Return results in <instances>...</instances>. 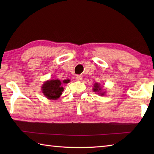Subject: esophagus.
Returning a JSON list of instances; mask_svg holds the SVG:
<instances>
[{
	"label": "esophagus",
	"instance_id": "esophagus-1",
	"mask_svg": "<svg viewBox=\"0 0 154 154\" xmlns=\"http://www.w3.org/2000/svg\"><path fill=\"white\" fill-rule=\"evenodd\" d=\"M76 79L77 81H81V80H82V76H81V75H77L76 76Z\"/></svg>",
	"mask_w": 154,
	"mask_h": 154
}]
</instances>
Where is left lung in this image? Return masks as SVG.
<instances>
[{"mask_svg": "<svg viewBox=\"0 0 154 154\" xmlns=\"http://www.w3.org/2000/svg\"><path fill=\"white\" fill-rule=\"evenodd\" d=\"M100 91H101V88H100V85L98 84V83L94 84V88H93L94 92H99V93H98V94H100V95H103L104 93L100 92Z\"/></svg>", "mask_w": 154, "mask_h": 154, "instance_id": "8db88e82", "label": "left lung"}]
</instances>
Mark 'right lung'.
Returning <instances> with one entry per match:
<instances>
[{
  "label": "right lung",
  "instance_id": "add662e5",
  "mask_svg": "<svg viewBox=\"0 0 154 154\" xmlns=\"http://www.w3.org/2000/svg\"><path fill=\"white\" fill-rule=\"evenodd\" d=\"M69 82V80H64L61 83L60 80H50L46 81L42 86V92L45 97L49 99L56 100L61 96L63 91V83H67Z\"/></svg>",
  "mask_w": 154,
  "mask_h": 154
}]
</instances>
